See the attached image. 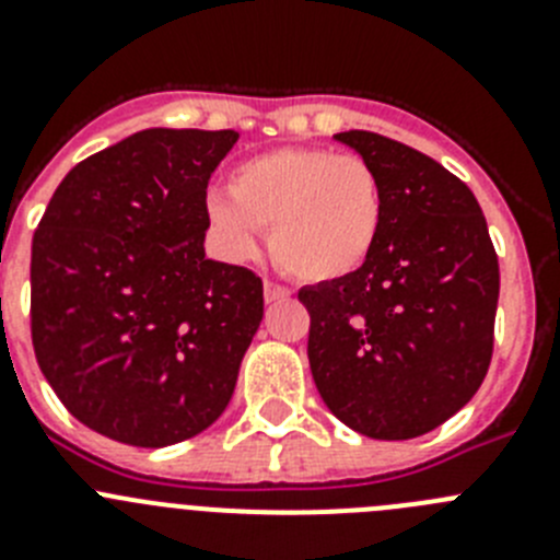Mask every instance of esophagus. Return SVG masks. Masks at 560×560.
<instances>
[{
	"instance_id": "1",
	"label": "esophagus",
	"mask_w": 560,
	"mask_h": 560,
	"mask_svg": "<svg viewBox=\"0 0 560 560\" xmlns=\"http://www.w3.org/2000/svg\"><path fill=\"white\" fill-rule=\"evenodd\" d=\"M291 291L283 289V285L277 283H266L264 285V300L266 303H280V300H289Z\"/></svg>"
}]
</instances>
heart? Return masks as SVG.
Masks as SVG:
<instances>
[{
	"mask_svg": "<svg viewBox=\"0 0 560 560\" xmlns=\"http://www.w3.org/2000/svg\"><path fill=\"white\" fill-rule=\"evenodd\" d=\"M384 185L355 153L271 148L237 162L230 190L205 196L212 246L226 260H249L269 230L277 264L303 283H336L368 264L384 226Z\"/></svg>",
	"mask_w": 560,
	"mask_h": 560,
	"instance_id": "obj_1",
	"label": "heart"
}]
</instances>
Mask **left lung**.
<instances>
[{"label": "left lung", "instance_id": "left-lung-1", "mask_svg": "<svg viewBox=\"0 0 560 560\" xmlns=\"http://www.w3.org/2000/svg\"><path fill=\"white\" fill-rule=\"evenodd\" d=\"M336 140L375 167L384 226L353 277L305 285L308 361L325 407L373 440H412L474 398L493 353L499 260L474 192L373 131Z\"/></svg>", "mask_w": 560, "mask_h": 560}]
</instances>
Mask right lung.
<instances>
[{"mask_svg":"<svg viewBox=\"0 0 560 560\" xmlns=\"http://www.w3.org/2000/svg\"><path fill=\"white\" fill-rule=\"evenodd\" d=\"M237 131L145 128L63 176L33 235L38 368L97 434L162 448L235 393L264 283L205 257V196Z\"/></svg>","mask_w":560,"mask_h":560,"instance_id":"right-lung-1","label":"right lung"}]
</instances>
